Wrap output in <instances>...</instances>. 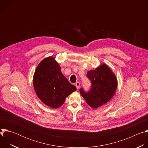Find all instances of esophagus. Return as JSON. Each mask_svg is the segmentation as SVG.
Returning a JSON list of instances; mask_svg holds the SVG:
<instances>
[{
  "label": "esophagus",
  "mask_w": 148,
  "mask_h": 148,
  "mask_svg": "<svg viewBox=\"0 0 148 148\" xmlns=\"http://www.w3.org/2000/svg\"><path fill=\"white\" fill-rule=\"evenodd\" d=\"M79 86H80V83H79V82H76V83H75V86H76V88H77V90H78V89H79Z\"/></svg>",
  "instance_id": "1"
}]
</instances>
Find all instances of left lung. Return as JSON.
I'll return each mask as SVG.
<instances>
[{
    "instance_id": "left-lung-1",
    "label": "left lung",
    "mask_w": 148,
    "mask_h": 148,
    "mask_svg": "<svg viewBox=\"0 0 148 148\" xmlns=\"http://www.w3.org/2000/svg\"><path fill=\"white\" fill-rule=\"evenodd\" d=\"M87 76L91 82V88L88 92L81 88L79 92L90 106L96 109L107 103L113 97L117 88V79L105 64H101L94 70L88 71Z\"/></svg>"
}]
</instances>
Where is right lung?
I'll use <instances>...</instances> for the list:
<instances>
[{
  "mask_svg": "<svg viewBox=\"0 0 148 148\" xmlns=\"http://www.w3.org/2000/svg\"><path fill=\"white\" fill-rule=\"evenodd\" d=\"M33 81L37 97L52 108L61 107L66 98L77 90L62 74L60 66L53 57H47L39 63Z\"/></svg>",
  "mask_w": 148,
  "mask_h": 148,
  "instance_id": "add662e5",
  "label": "right lung"
}]
</instances>
